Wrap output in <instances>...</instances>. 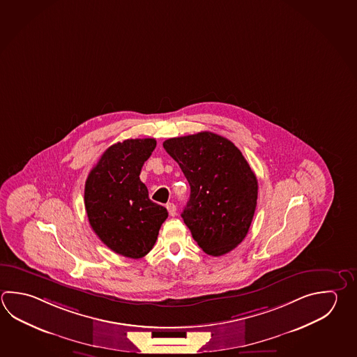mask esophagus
<instances>
[{"label": "esophagus", "mask_w": 357, "mask_h": 357, "mask_svg": "<svg viewBox=\"0 0 357 357\" xmlns=\"http://www.w3.org/2000/svg\"><path fill=\"white\" fill-rule=\"evenodd\" d=\"M167 209H168L169 215H172V217H174L176 215V206H175L174 203H168L167 204Z\"/></svg>", "instance_id": "obj_1"}]
</instances>
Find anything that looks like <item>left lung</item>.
<instances>
[{
  "label": "left lung",
  "instance_id": "left-lung-1",
  "mask_svg": "<svg viewBox=\"0 0 357 357\" xmlns=\"http://www.w3.org/2000/svg\"><path fill=\"white\" fill-rule=\"evenodd\" d=\"M162 146L190 185L182 218L195 243L212 256L235 249L249 232L257 201V179L243 153L209 131L168 139Z\"/></svg>",
  "mask_w": 357,
  "mask_h": 357
}]
</instances>
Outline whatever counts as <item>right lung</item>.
<instances>
[{"mask_svg": "<svg viewBox=\"0 0 357 357\" xmlns=\"http://www.w3.org/2000/svg\"><path fill=\"white\" fill-rule=\"evenodd\" d=\"M155 139L114 144L88 174L84 206L88 221L102 243L119 255L140 259L153 249L168 211L150 201L140 181Z\"/></svg>", "mask_w": 357, "mask_h": 357, "instance_id": "1", "label": "right lung"}]
</instances>
